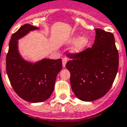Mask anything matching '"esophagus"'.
<instances>
[{
  "label": "esophagus",
  "mask_w": 127,
  "mask_h": 127,
  "mask_svg": "<svg viewBox=\"0 0 127 127\" xmlns=\"http://www.w3.org/2000/svg\"><path fill=\"white\" fill-rule=\"evenodd\" d=\"M67 61H68V59H67L66 57H63V58L62 59L63 66L64 68L66 66V63H67Z\"/></svg>",
  "instance_id": "1"
}]
</instances>
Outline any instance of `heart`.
<instances>
[{
    "label": "heart",
    "instance_id": "heart-1",
    "mask_svg": "<svg viewBox=\"0 0 127 127\" xmlns=\"http://www.w3.org/2000/svg\"><path fill=\"white\" fill-rule=\"evenodd\" d=\"M77 39L76 37H73L71 40L70 41L71 42H73ZM89 42V39L88 37L86 36H82V37H79V39L76 41V42L75 43L73 47V52H74L78 53L81 52L84 49V48L87 46Z\"/></svg>",
    "mask_w": 127,
    "mask_h": 127
}]
</instances>
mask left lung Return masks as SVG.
I'll return each instance as SVG.
<instances>
[{
    "instance_id": "obj_1",
    "label": "left lung",
    "mask_w": 127,
    "mask_h": 127,
    "mask_svg": "<svg viewBox=\"0 0 127 127\" xmlns=\"http://www.w3.org/2000/svg\"><path fill=\"white\" fill-rule=\"evenodd\" d=\"M91 48L79 53H68L66 67L70 72V84L76 96L86 102L102 98L111 89L119 66L118 52L114 35L95 29Z\"/></svg>"
}]
</instances>
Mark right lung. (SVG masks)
<instances>
[{"instance_id": "obj_1", "label": "right lung", "mask_w": 127, "mask_h": 127, "mask_svg": "<svg viewBox=\"0 0 127 127\" xmlns=\"http://www.w3.org/2000/svg\"><path fill=\"white\" fill-rule=\"evenodd\" d=\"M37 29L25 24L13 34L6 56V71L13 90L20 98L31 103L42 102L50 96L57 73L63 67L61 59H43L33 64L22 58L17 40Z\"/></svg>"}]
</instances>
